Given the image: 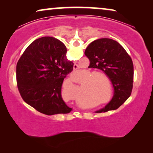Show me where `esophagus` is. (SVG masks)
<instances>
[{"label":"esophagus","mask_w":153,"mask_h":153,"mask_svg":"<svg viewBox=\"0 0 153 153\" xmlns=\"http://www.w3.org/2000/svg\"><path fill=\"white\" fill-rule=\"evenodd\" d=\"M78 69H79L78 65L74 64V70H78Z\"/></svg>","instance_id":"34e87169"}]
</instances>
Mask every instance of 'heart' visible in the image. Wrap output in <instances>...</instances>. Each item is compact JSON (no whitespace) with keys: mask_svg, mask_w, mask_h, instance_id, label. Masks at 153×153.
I'll list each match as a JSON object with an SVG mask.
<instances>
[{"mask_svg":"<svg viewBox=\"0 0 153 153\" xmlns=\"http://www.w3.org/2000/svg\"><path fill=\"white\" fill-rule=\"evenodd\" d=\"M92 73H93V72L88 71L87 75L91 74ZM100 76L103 77V78H106L105 75L103 74L101 72H94L91 75L88 76L86 78H85L86 80H90V79L94 78V79H92L91 82H90L88 84L86 85V87H85V93L89 94V93H93V92H95V93H100V95H102V93H103V91H104L103 89L104 88V82L103 79H102L101 77H100Z\"/></svg>","mask_w":153,"mask_h":153,"instance_id":"obj_1","label":"heart"}]
</instances>
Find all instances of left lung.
I'll list each match as a JSON object with an SVG mask.
<instances>
[{
    "mask_svg": "<svg viewBox=\"0 0 153 153\" xmlns=\"http://www.w3.org/2000/svg\"><path fill=\"white\" fill-rule=\"evenodd\" d=\"M90 60L88 68L105 72L114 88L112 100L97 113L116 110L131 95L133 88L134 65L130 56L118 42L101 38L92 42L85 51Z\"/></svg>",
    "mask_w": 153,
    "mask_h": 153,
    "instance_id": "left-lung-1",
    "label": "left lung"
}]
</instances>
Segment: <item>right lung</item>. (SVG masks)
Returning <instances> with one entry per match:
<instances>
[{"instance_id": "1", "label": "right lung", "mask_w": 153, "mask_h": 153, "mask_svg": "<svg viewBox=\"0 0 153 153\" xmlns=\"http://www.w3.org/2000/svg\"><path fill=\"white\" fill-rule=\"evenodd\" d=\"M66 47L52 37L33 41L16 64V83L24 101L42 114H68L72 108L62 99L64 79L73 70Z\"/></svg>"}]
</instances>
